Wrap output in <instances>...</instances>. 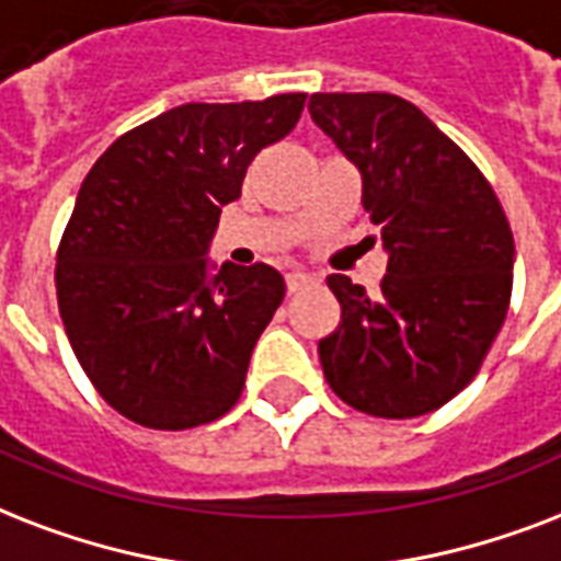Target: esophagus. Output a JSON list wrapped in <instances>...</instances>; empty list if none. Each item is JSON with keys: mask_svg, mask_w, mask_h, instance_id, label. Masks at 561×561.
Listing matches in <instances>:
<instances>
[{"mask_svg": "<svg viewBox=\"0 0 561 561\" xmlns=\"http://www.w3.org/2000/svg\"><path fill=\"white\" fill-rule=\"evenodd\" d=\"M319 284V277L310 275V272H289L286 275V286H289V293H298V289H307V286Z\"/></svg>", "mask_w": 561, "mask_h": 561, "instance_id": "esophagus-1", "label": "esophagus"}]
</instances>
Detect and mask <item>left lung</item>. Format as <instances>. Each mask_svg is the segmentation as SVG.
Here are the masks:
<instances>
[{"instance_id":"obj_1","label":"left lung","mask_w":561,"mask_h":561,"mask_svg":"<svg viewBox=\"0 0 561 561\" xmlns=\"http://www.w3.org/2000/svg\"><path fill=\"white\" fill-rule=\"evenodd\" d=\"M310 116L359 169L389 263L380 293L330 275L340 328L319 342L333 392L377 419L438 410L474 380L512 295L515 242L457 142L392 93H312Z\"/></svg>"}]
</instances>
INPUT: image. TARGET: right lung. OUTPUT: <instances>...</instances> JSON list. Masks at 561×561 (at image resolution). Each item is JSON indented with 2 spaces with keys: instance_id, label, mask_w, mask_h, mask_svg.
Returning <instances> with one entry per match:
<instances>
[{
  "instance_id": "1",
  "label": "right lung",
  "mask_w": 561,
  "mask_h": 561,
  "mask_svg": "<svg viewBox=\"0 0 561 561\" xmlns=\"http://www.w3.org/2000/svg\"><path fill=\"white\" fill-rule=\"evenodd\" d=\"M304 99L181 104L119 137L84 178L58 249V307L78 363L125 419L186 430L240 401L286 284L266 263L207 254L221 207L293 131Z\"/></svg>"
}]
</instances>
